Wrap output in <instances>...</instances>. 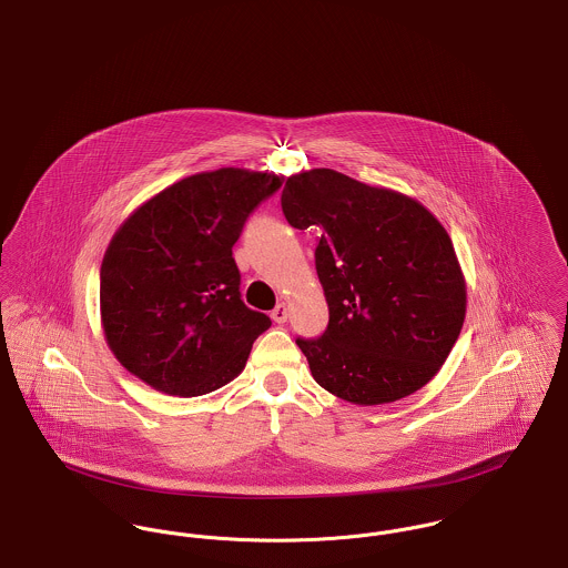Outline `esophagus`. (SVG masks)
Wrapping results in <instances>:
<instances>
[{"mask_svg": "<svg viewBox=\"0 0 568 568\" xmlns=\"http://www.w3.org/2000/svg\"><path fill=\"white\" fill-rule=\"evenodd\" d=\"M287 317H290V306L285 305V303L274 306V311H272V320H274L276 324H285V322H287Z\"/></svg>", "mask_w": 568, "mask_h": 568, "instance_id": "obj_1", "label": "esophagus"}]
</instances>
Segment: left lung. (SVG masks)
Returning a JSON list of instances; mask_svg holds the SVG:
<instances>
[{
    "label": "left lung",
    "instance_id": "left-lung-1",
    "mask_svg": "<svg viewBox=\"0 0 568 568\" xmlns=\"http://www.w3.org/2000/svg\"><path fill=\"white\" fill-rule=\"evenodd\" d=\"M281 207L296 229H320L315 270L328 303L317 339H296L326 392L376 406L437 376L467 311L454 244L419 201L313 169L285 181Z\"/></svg>",
    "mask_w": 568,
    "mask_h": 568
}]
</instances>
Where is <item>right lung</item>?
I'll return each mask as SVG.
<instances>
[{
    "mask_svg": "<svg viewBox=\"0 0 568 568\" xmlns=\"http://www.w3.org/2000/svg\"><path fill=\"white\" fill-rule=\"evenodd\" d=\"M283 176H185L125 220L101 263V324L119 363L155 392L194 397L231 383L270 317L240 298L233 244Z\"/></svg>",
    "mask_w": 568,
    "mask_h": 568,
    "instance_id": "add662e5",
    "label": "right lung"
}]
</instances>
